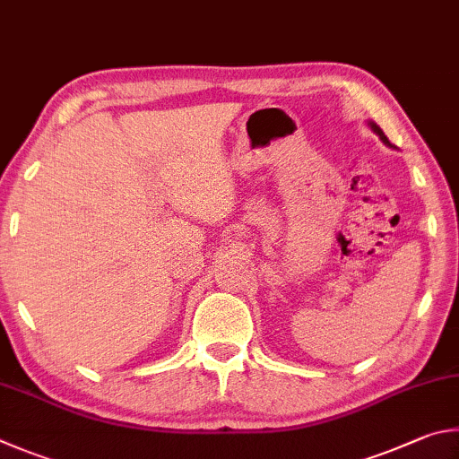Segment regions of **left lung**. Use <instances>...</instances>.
I'll list each match as a JSON object with an SVG mask.
<instances>
[{"mask_svg":"<svg viewBox=\"0 0 459 459\" xmlns=\"http://www.w3.org/2000/svg\"><path fill=\"white\" fill-rule=\"evenodd\" d=\"M368 125H371V128H373V131H375L377 134H379V136H381V141H383L385 144H389V139H387V136H385V133L381 131V128H379V126H377L375 123H368Z\"/></svg>","mask_w":459,"mask_h":459,"instance_id":"1","label":"left lung"}]
</instances>
